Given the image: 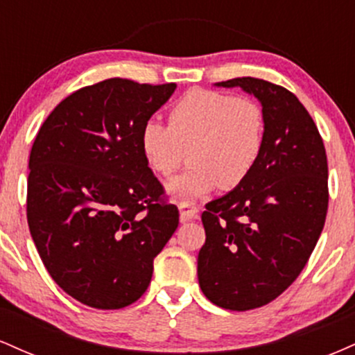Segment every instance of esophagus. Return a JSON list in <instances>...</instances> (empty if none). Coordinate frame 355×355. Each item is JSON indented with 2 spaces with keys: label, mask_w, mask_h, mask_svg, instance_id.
Instances as JSON below:
<instances>
[{
  "label": "esophagus",
  "mask_w": 355,
  "mask_h": 355,
  "mask_svg": "<svg viewBox=\"0 0 355 355\" xmlns=\"http://www.w3.org/2000/svg\"><path fill=\"white\" fill-rule=\"evenodd\" d=\"M178 210H180V218L183 222H187V220H197L200 217L197 207L191 205L189 202H178Z\"/></svg>",
  "instance_id": "esophagus-1"
}]
</instances>
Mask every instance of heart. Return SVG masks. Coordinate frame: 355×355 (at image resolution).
Wrapping results in <instances>:
<instances>
[{"label":"heart","instance_id":"1","mask_svg":"<svg viewBox=\"0 0 355 355\" xmlns=\"http://www.w3.org/2000/svg\"><path fill=\"white\" fill-rule=\"evenodd\" d=\"M266 145V115L259 103L230 93L193 89L168 112V126L145 121L140 150L155 173L168 177L187 160L191 166L168 182V190L193 200L220 185H242L259 164Z\"/></svg>","mask_w":355,"mask_h":355}]
</instances>
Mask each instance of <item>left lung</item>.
I'll return each instance as SVG.
<instances>
[{
  "instance_id": "8db88e82",
  "label": "left lung",
  "mask_w": 355,
  "mask_h": 355,
  "mask_svg": "<svg viewBox=\"0 0 355 355\" xmlns=\"http://www.w3.org/2000/svg\"><path fill=\"white\" fill-rule=\"evenodd\" d=\"M217 87L252 93L266 115L254 172L202 214L198 284L210 302L242 312L277 299L307 263L327 215V155L312 116L287 88L252 76Z\"/></svg>"
}]
</instances>
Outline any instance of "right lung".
Listing matches in <instances>:
<instances>
[{
	"label": "right lung",
	"instance_id": "right-lung-1",
	"mask_svg": "<svg viewBox=\"0 0 355 355\" xmlns=\"http://www.w3.org/2000/svg\"><path fill=\"white\" fill-rule=\"evenodd\" d=\"M177 88L110 78L56 105L30 153L26 217L51 279L78 302H137L178 209L146 165L140 130Z\"/></svg>",
	"mask_w": 355,
	"mask_h": 355
}]
</instances>
